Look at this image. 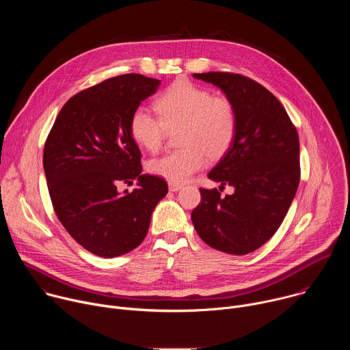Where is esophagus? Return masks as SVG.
Segmentation results:
<instances>
[{"label":"esophagus","instance_id":"obj_1","mask_svg":"<svg viewBox=\"0 0 350 350\" xmlns=\"http://www.w3.org/2000/svg\"><path fill=\"white\" fill-rule=\"evenodd\" d=\"M181 188H183L181 184H173V183L169 184V189H170L172 192H177V191H180Z\"/></svg>","mask_w":350,"mask_h":350}]
</instances>
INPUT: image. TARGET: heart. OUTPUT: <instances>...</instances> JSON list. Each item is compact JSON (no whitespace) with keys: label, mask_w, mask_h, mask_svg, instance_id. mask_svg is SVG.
I'll use <instances>...</instances> for the list:
<instances>
[{"label":"heart","mask_w":350,"mask_h":350,"mask_svg":"<svg viewBox=\"0 0 350 350\" xmlns=\"http://www.w3.org/2000/svg\"><path fill=\"white\" fill-rule=\"evenodd\" d=\"M157 118L144 107L130 116V133L146 151L161 148L166 131L180 126L183 146L148 162V172L173 184L185 183L201 170L206 158L216 161L231 148L238 126L235 105L226 96H213L204 87L180 79L157 98Z\"/></svg>","instance_id":"obj_1"}]
</instances>
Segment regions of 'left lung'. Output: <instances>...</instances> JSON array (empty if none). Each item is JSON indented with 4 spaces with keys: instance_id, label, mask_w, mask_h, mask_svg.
Returning <instances> with one entry per match:
<instances>
[{
    "instance_id": "1",
    "label": "left lung",
    "mask_w": 350,
    "mask_h": 350,
    "mask_svg": "<svg viewBox=\"0 0 350 350\" xmlns=\"http://www.w3.org/2000/svg\"><path fill=\"white\" fill-rule=\"evenodd\" d=\"M219 87L237 109V135L208 177L234 192L201 188L191 215L205 243L230 255H246L266 243L293 201L301 166L299 137L278 99L255 80L224 72L195 73Z\"/></svg>"
}]
</instances>
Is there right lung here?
<instances>
[{
    "instance_id": "right-lung-1",
    "label": "right lung",
    "mask_w": 350,
    "mask_h": 350,
    "mask_svg": "<svg viewBox=\"0 0 350 350\" xmlns=\"http://www.w3.org/2000/svg\"><path fill=\"white\" fill-rule=\"evenodd\" d=\"M161 80L137 73L80 91L61 109L44 146L42 165L54 211L88 252L124 255L145 238L151 216L167 193L163 178L142 174L130 116L157 92ZM137 188L117 189L119 182Z\"/></svg>"
}]
</instances>
